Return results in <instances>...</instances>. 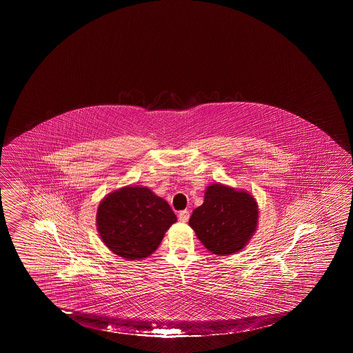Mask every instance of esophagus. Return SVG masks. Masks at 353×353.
<instances>
[{
	"mask_svg": "<svg viewBox=\"0 0 353 353\" xmlns=\"http://www.w3.org/2000/svg\"><path fill=\"white\" fill-rule=\"evenodd\" d=\"M188 219H190V212H188V210H182V212H179V221H182V223H187Z\"/></svg>",
	"mask_w": 353,
	"mask_h": 353,
	"instance_id": "esophagus-1",
	"label": "esophagus"
}]
</instances>
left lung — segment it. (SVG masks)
I'll use <instances>...</instances> for the list:
<instances>
[{"mask_svg": "<svg viewBox=\"0 0 353 353\" xmlns=\"http://www.w3.org/2000/svg\"><path fill=\"white\" fill-rule=\"evenodd\" d=\"M259 205L245 190L213 183L204 192V202L194 209L190 226L212 254L228 256L243 250L259 224Z\"/></svg>", "mask_w": 353, "mask_h": 353, "instance_id": "obj_1", "label": "left lung"}]
</instances>
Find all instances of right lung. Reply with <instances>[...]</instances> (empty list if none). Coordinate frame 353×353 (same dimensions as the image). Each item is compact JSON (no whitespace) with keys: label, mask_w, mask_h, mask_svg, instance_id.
Returning <instances> with one entry per match:
<instances>
[{"label":"right lung","mask_w":353,"mask_h":353,"mask_svg":"<svg viewBox=\"0 0 353 353\" xmlns=\"http://www.w3.org/2000/svg\"><path fill=\"white\" fill-rule=\"evenodd\" d=\"M177 221L168 203L148 187L124 185L99 202L96 226L108 249L124 260H143L157 251Z\"/></svg>","instance_id":"1"}]
</instances>
